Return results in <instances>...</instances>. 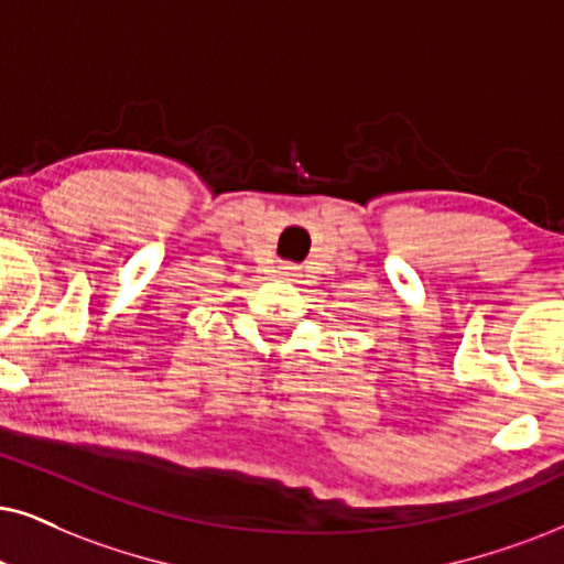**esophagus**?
I'll return each mask as SVG.
<instances>
[{"label": "esophagus", "instance_id": "1", "mask_svg": "<svg viewBox=\"0 0 564 564\" xmlns=\"http://www.w3.org/2000/svg\"><path fill=\"white\" fill-rule=\"evenodd\" d=\"M283 278H294L296 275V268L294 265H281V270H278Z\"/></svg>", "mask_w": 564, "mask_h": 564}]
</instances>
